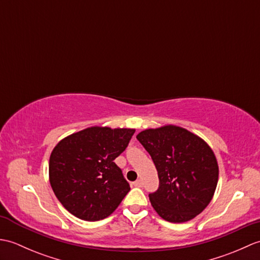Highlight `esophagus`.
Here are the masks:
<instances>
[{
	"mask_svg": "<svg viewBox=\"0 0 260 260\" xmlns=\"http://www.w3.org/2000/svg\"><path fill=\"white\" fill-rule=\"evenodd\" d=\"M133 184H134V186H137V187H142V186H143V182H142L141 180H136Z\"/></svg>",
	"mask_w": 260,
	"mask_h": 260,
	"instance_id": "esophagus-1",
	"label": "esophagus"
}]
</instances>
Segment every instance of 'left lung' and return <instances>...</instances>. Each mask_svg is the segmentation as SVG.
Wrapping results in <instances>:
<instances>
[{
  "mask_svg": "<svg viewBox=\"0 0 260 260\" xmlns=\"http://www.w3.org/2000/svg\"><path fill=\"white\" fill-rule=\"evenodd\" d=\"M136 139L157 170L158 189L148 197L159 217L180 223L201 213L211 201L219 176L217 158L207 143L174 125L145 129Z\"/></svg>",
  "mask_w": 260,
  "mask_h": 260,
  "instance_id": "left-lung-1",
  "label": "left lung"
}]
</instances>
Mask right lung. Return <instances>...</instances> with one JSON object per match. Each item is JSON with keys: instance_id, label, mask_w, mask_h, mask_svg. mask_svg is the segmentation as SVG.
<instances>
[{"instance_id": "1", "label": "right lung", "mask_w": 260, "mask_h": 260, "mask_svg": "<svg viewBox=\"0 0 260 260\" xmlns=\"http://www.w3.org/2000/svg\"><path fill=\"white\" fill-rule=\"evenodd\" d=\"M135 129L93 126L71 134L53 148L49 180L54 194L75 217L98 221L112 214L129 192L114 159Z\"/></svg>"}]
</instances>
